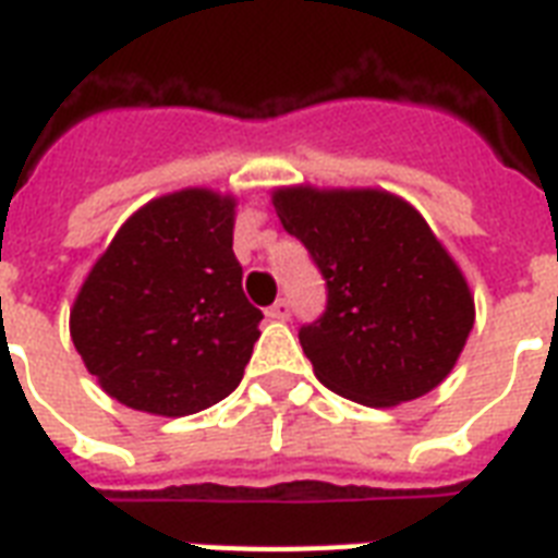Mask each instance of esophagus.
Returning <instances> with one entry per match:
<instances>
[{
	"label": "esophagus",
	"instance_id": "34e87169",
	"mask_svg": "<svg viewBox=\"0 0 558 558\" xmlns=\"http://www.w3.org/2000/svg\"><path fill=\"white\" fill-rule=\"evenodd\" d=\"M266 315H269L271 322H287V318H289V301H283V298H280V301H275V304L266 310Z\"/></svg>",
	"mask_w": 558,
	"mask_h": 558
}]
</instances>
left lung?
<instances>
[{
  "label": "left lung",
  "mask_w": 558,
  "mask_h": 558,
  "mask_svg": "<svg viewBox=\"0 0 558 558\" xmlns=\"http://www.w3.org/2000/svg\"><path fill=\"white\" fill-rule=\"evenodd\" d=\"M271 205L327 280V310L301 327L324 388L371 408L437 388L466 348L475 298L423 214L381 187H275Z\"/></svg>",
  "instance_id": "8db88e82"
}]
</instances>
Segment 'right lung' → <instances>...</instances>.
<instances>
[{"instance_id":"obj_1","label":"right lung","mask_w":558,"mask_h":558,"mask_svg":"<svg viewBox=\"0 0 558 558\" xmlns=\"http://www.w3.org/2000/svg\"><path fill=\"white\" fill-rule=\"evenodd\" d=\"M234 217L231 193H165L118 228L89 269L69 332L121 405L187 416L240 385L263 313L243 295Z\"/></svg>"}]
</instances>
